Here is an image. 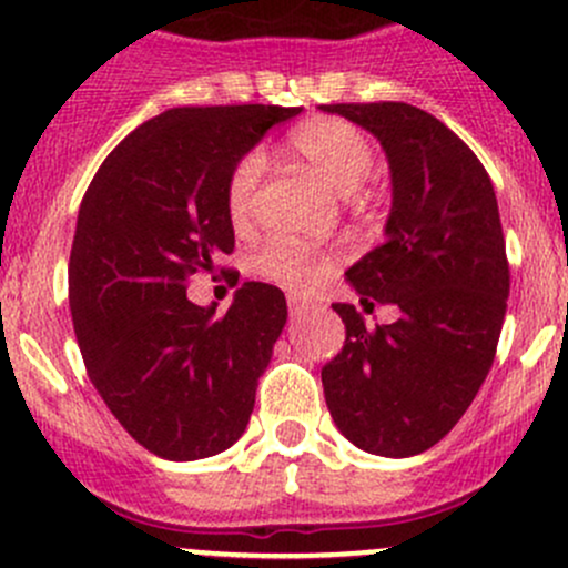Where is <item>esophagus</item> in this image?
I'll use <instances>...</instances> for the list:
<instances>
[{
  "label": "esophagus",
  "instance_id": "esophagus-1",
  "mask_svg": "<svg viewBox=\"0 0 568 568\" xmlns=\"http://www.w3.org/2000/svg\"><path fill=\"white\" fill-rule=\"evenodd\" d=\"M304 310H307V302H304L302 296H288V313H291V318H296V315H302Z\"/></svg>",
  "mask_w": 568,
  "mask_h": 568
}]
</instances>
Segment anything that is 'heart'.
Masks as SVG:
<instances>
[{
	"label": "heart",
	"mask_w": 568,
	"mask_h": 568,
	"mask_svg": "<svg viewBox=\"0 0 568 568\" xmlns=\"http://www.w3.org/2000/svg\"><path fill=\"white\" fill-rule=\"evenodd\" d=\"M288 149L302 165L324 179L337 193L348 195L362 187L373 171V143L356 124L337 116H315L291 133ZM264 174V154L247 152L231 165L225 176V212L234 225H244L253 214L255 190ZM255 272L296 294L313 291L332 272V253H315L285 239H268L253 258Z\"/></svg>",
	"instance_id": "1"
}]
</instances>
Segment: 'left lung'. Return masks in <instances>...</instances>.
Here are the masks:
<instances>
[{
	"label": "left lung",
	"instance_id": "left-lung-1",
	"mask_svg": "<svg viewBox=\"0 0 568 568\" xmlns=\"http://www.w3.org/2000/svg\"><path fill=\"white\" fill-rule=\"evenodd\" d=\"M321 109L386 149V242L345 277L367 307H399L394 324L367 329L354 304H334L345 343L321 369L326 405L369 455H419L457 425L493 367L509 300L498 201L479 158L433 113L389 100Z\"/></svg>",
	"mask_w": 568,
	"mask_h": 568
}]
</instances>
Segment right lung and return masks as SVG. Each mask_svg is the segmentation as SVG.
Returning a JSON list of instances; mask_svg holds the SVG:
<instances>
[{
	"mask_svg": "<svg viewBox=\"0 0 568 568\" xmlns=\"http://www.w3.org/2000/svg\"><path fill=\"white\" fill-rule=\"evenodd\" d=\"M302 109L182 105L135 128L87 187L68 283L89 381L135 440L163 459L220 455L242 438L288 307L244 283L223 315L187 300L225 274L234 225L225 176L272 124Z\"/></svg>",
	"mask_w": 568,
	"mask_h": 568,
	"instance_id": "right-lung-1",
	"label": "right lung"
}]
</instances>
